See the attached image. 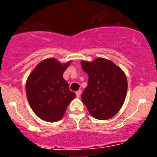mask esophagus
<instances>
[{"instance_id":"esophagus-1","label":"esophagus","mask_w":157,"mask_h":157,"mask_svg":"<svg viewBox=\"0 0 157 157\" xmlns=\"http://www.w3.org/2000/svg\"><path fill=\"white\" fill-rule=\"evenodd\" d=\"M81 94H82V91H81V90H78V91H76V93H75L76 97H77V98H79L80 96H81Z\"/></svg>"}]
</instances>
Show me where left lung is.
Instances as JSON below:
<instances>
[{
  "label": "left lung",
  "instance_id": "left-lung-1",
  "mask_svg": "<svg viewBox=\"0 0 157 157\" xmlns=\"http://www.w3.org/2000/svg\"><path fill=\"white\" fill-rule=\"evenodd\" d=\"M89 75L88 85L82 101L93 117L109 120L117 113L125 101L127 80L124 72L110 60L98 58L93 62H81Z\"/></svg>",
  "mask_w": 157,
  "mask_h": 157
}]
</instances>
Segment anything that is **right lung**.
I'll use <instances>...</instances> for the list:
<instances>
[{
	"instance_id": "obj_1",
	"label": "right lung",
	"mask_w": 157,
	"mask_h": 157,
	"mask_svg": "<svg viewBox=\"0 0 157 157\" xmlns=\"http://www.w3.org/2000/svg\"><path fill=\"white\" fill-rule=\"evenodd\" d=\"M69 64L70 62L61 64L50 58L41 62L30 73L26 85L27 100L41 120L51 123L59 120L75 98L63 78Z\"/></svg>"
}]
</instances>
